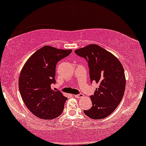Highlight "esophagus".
<instances>
[{"label": "esophagus", "mask_w": 146, "mask_h": 146, "mask_svg": "<svg viewBox=\"0 0 146 146\" xmlns=\"http://www.w3.org/2000/svg\"><path fill=\"white\" fill-rule=\"evenodd\" d=\"M75 98H83L84 95L82 94V93H80V94H78V95H75Z\"/></svg>", "instance_id": "obj_1"}]
</instances>
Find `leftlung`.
<instances>
[{"mask_svg":"<svg viewBox=\"0 0 146 146\" xmlns=\"http://www.w3.org/2000/svg\"><path fill=\"white\" fill-rule=\"evenodd\" d=\"M75 53L86 60L90 82L99 85L90 96L93 106L84 113L93 119L106 118L116 109L124 94L123 66L114 55L97 44H89L75 50Z\"/></svg>","mask_w":146,"mask_h":146,"instance_id":"obj_1","label":"left lung"}]
</instances>
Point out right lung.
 <instances>
[{
    "label": "right lung",
    "mask_w": 146,
    "mask_h": 146,
    "mask_svg": "<svg viewBox=\"0 0 146 146\" xmlns=\"http://www.w3.org/2000/svg\"><path fill=\"white\" fill-rule=\"evenodd\" d=\"M72 50L44 46L31 56L22 68L18 85L23 102L33 115L42 119L59 117L67 98L51 89L56 83V64Z\"/></svg>",
    "instance_id": "add662e5"
}]
</instances>
